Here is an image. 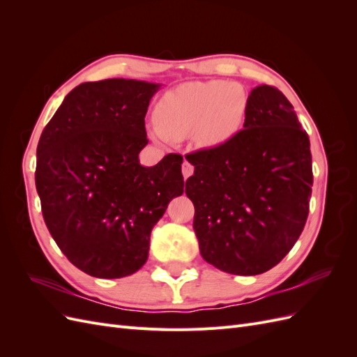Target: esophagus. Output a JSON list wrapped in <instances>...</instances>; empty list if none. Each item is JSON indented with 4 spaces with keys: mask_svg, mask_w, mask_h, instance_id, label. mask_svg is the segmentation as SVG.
I'll return each mask as SVG.
<instances>
[{
    "mask_svg": "<svg viewBox=\"0 0 357 357\" xmlns=\"http://www.w3.org/2000/svg\"><path fill=\"white\" fill-rule=\"evenodd\" d=\"M181 172H183V177L188 178L193 174V165L189 164L188 160H185V164H183V168H181Z\"/></svg>",
    "mask_w": 357,
    "mask_h": 357,
    "instance_id": "34e87169",
    "label": "esophagus"
}]
</instances>
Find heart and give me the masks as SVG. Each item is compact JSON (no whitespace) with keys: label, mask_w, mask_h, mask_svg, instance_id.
<instances>
[{"label":"heart","mask_w":357,"mask_h":357,"mask_svg":"<svg viewBox=\"0 0 357 357\" xmlns=\"http://www.w3.org/2000/svg\"><path fill=\"white\" fill-rule=\"evenodd\" d=\"M247 109L248 95L238 83H181L160 96L153 110L156 125L147 134L160 144L190 134L197 146L215 149L241 131Z\"/></svg>","instance_id":"1"}]
</instances>
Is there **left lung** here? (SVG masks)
I'll return each instance as SVG.
<instances>
[{"label":"left lung","mask_w":357,"mask_h":357,"mask_svg":"<svg viewBox=\"0 0 357 357\" xmlns=\"http://www.w3.org/2000/svg\"><path fill=\"white\" fill-rule=\"evenodd\" d=\"M186 159L195 167L186 195L205 262L235 275L275 266L304 229L312 186L310 139L294 105L277 88L256 86L244 129Z\"/></svg>","instance_id":"obj_1"}]
</instances>
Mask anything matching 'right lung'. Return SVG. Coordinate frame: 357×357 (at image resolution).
<instances>
[{"label":"right lung","instance_id":"1","mask_svg":"<svg viewBox=\"0 0 357 357\" xmlns=\"http://www.w3.org/2000/svg\"><path fill=\"white\" fill-rule=\"evenodd\" d=\"M159 83L132 79L74 88L43 129L36 188L46 226L83 273L121 278L149 257L150 232L183 193V158L143 167L144 117Z\"/></svg>","mask_w":357,"mask_h":357}]
</instances>
